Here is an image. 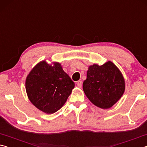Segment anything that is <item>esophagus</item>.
<instances>
[{"label":"esophagus","mask_w":147,"mask_h":147,"mask_svg":"<svg viewBox=\"0 0 147 147\" xmlns=\"http://www.w3.org/2000/svg\"><path fill=\"white\" fill-rule=\"evenodd\" d=\"M76 84H77V86L79 87V88H81V87L82 86V82L81 80H78V82H77Z\"/></svg>","instance_id":"esophagus-1"}]
</instances>
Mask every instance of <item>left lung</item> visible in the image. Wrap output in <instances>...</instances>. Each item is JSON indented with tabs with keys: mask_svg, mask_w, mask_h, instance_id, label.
Segmentation results:
<instances>
[{
	"mask_svg": "<svg viewBox=\"0 0 147 147\" xmlns=\"http://www.w3.org/2000/svg\"><path fill=\"white\" fill-rule=\"evenodd\" d=\"M83 90L94 105L102 109L112 107L125 90V81L115 64L108 61L102 65L89 67Z\"/></svg>",
	"mask_w": 147,
	"mask_h": 147,
	"instance_id": "left-lung-1",
	"label": "left lung"
}]
</instances>
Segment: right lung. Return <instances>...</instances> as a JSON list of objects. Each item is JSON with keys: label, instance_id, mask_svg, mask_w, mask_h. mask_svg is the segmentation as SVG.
Wrapping results in <instances>:
<instances>
[{"label": "right lung", "instance_id": "1", "mask_svg": "<svg viewBox=\"0 0 147 147\" xmlns=\"http://www.w3.org/2000/svg\"><path fill=\"white\" fill-rule=\"evenodd\" d=\"M42 61L30 72L26 79V91L30 101L47 114L59 110L70 95L74 83L61 64Z\"/></svg>", "mask_w": 147, "mask_h": 147}]
</instances>
